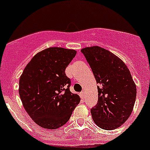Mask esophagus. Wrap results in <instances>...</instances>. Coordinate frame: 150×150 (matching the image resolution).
<instances>
[{"mask_svg": "<svg viewBox=\"0 0 150 150\" xmlns=\"http://www.w3.org/2000/svg\"><path fill=\"white\" fill-rule=\"evenodd\" d=\"M80 97H81V98H82V99H84L85 93H83V92H82V93H80Z\"/></svg>", "mask_w": 150, "mask_h": 150, "instance_id": "34e87169", "label": "esophagus"}]
</instances>
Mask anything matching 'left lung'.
<instances>
[{
  "label": "left lung",
  "instance_id": "obj_1",
  "mask_svg": "<svg viewBox=\"0 0 150 150\" xmlns=\"http://www.w3.org/2000/svg\"><path fill=\"white\" fill-rule=\"evenodd\" d=\"M99 83L98 101L91 108L94 122L100 128L113 130L125 122L132 112L136 86L125 64L100 47L81 50Z\"/></svg>",
  "mask_w": 150,
  "mask_h": 150
}]
</instances>
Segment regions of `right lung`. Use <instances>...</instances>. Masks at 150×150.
Here are the masks:
<instances>
[{"mask_svg": "<svg viewBox=\"0 0 150 150\" xmlns=\"http://www.w3.org/2000/svg\"><path fill=\"white\" fill-rule=\"evenodd\" d=\"M76 55L74 50L50 47L36 54L19 80L23 107L38 125L56 129L70 119L79 96L70 91L65 68Z\"/></svg>", "mask_w": 150, "mask_h": 150, "instance_id": "add662e5", "label": "right lung"}]
</instances>
